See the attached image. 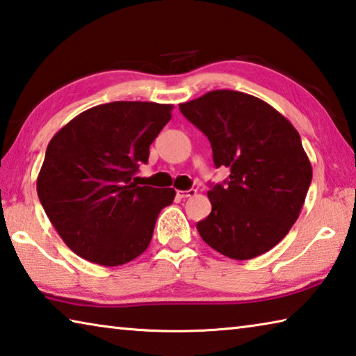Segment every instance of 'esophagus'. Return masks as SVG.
Listing matches in <instances>:
<instances>
[{
    "label": "esophagus",
    "instance_id": "obj_1",
    "mask_svg": "<svg viewBox=\"0 0 356 356\" xmlns=\"http://www.w3.org/2000/svg\"><path fill=\"white\" fill-rule=\"evenodd\" d=\"M193 195H196V190H177V196L180 200H184V197H190Z\"/></svg>",
    "mask_w": 356,
    "mask_h": 356
}]
</instances>
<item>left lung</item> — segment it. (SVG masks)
Returning a JSON list of instances; mask_svg holds the SVG:
<instances>
[{
  "mask_svg": "<svg viewBox=\"0 0 356 356\" xmlns=\"http://www.w3.org/2000/svg\"><path fill=\"white\" fill-rule=\"evenodd\" d=\"M209 138L216 168L231 174L212 185V212L196 225L210 248L248 261L291 231L305 204L312 168L293 125L254 95L218 89L179 105Z\"/></svg>",
  "mask_w": 356,
  "mask_h": 356,
  "instance_id": "obj_1",
  "label": "left lung"
}]
</instances>
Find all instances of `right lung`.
<instances>
[{
    "instance_id": "add662e5",
    "label": "right lung",
    "mask_w": 356,
    "mask_h": 356,
    "mask_svg": "<svg viewBox=\"0 0 356 356\" xmlns=\"http://www.w3.org/2000/svg\"><path fill=\"white\" fill-rule=\"evenodd\" d=\"M171 110L154 102H111L78 114L48 143L38 195L75 254L118 267L146 251L156 216L176 191L131 179L147 163Z\"/></svg>"
}]
</instances>
